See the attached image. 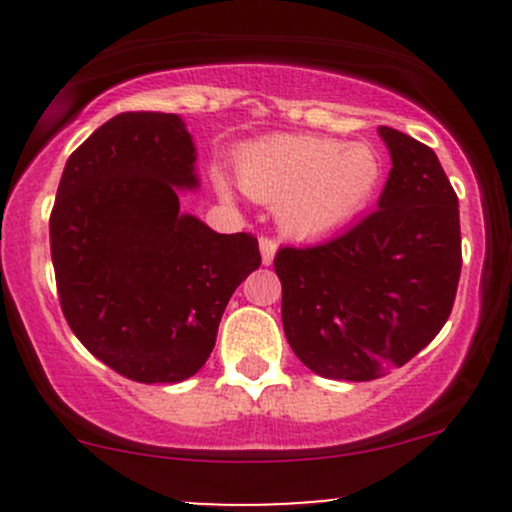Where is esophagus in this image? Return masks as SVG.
<instances>
[{"instance_id": "1", "label": "esophagus", "mask_w": 512, "mask_h": 512, "mask_svg": "<svg viewBox=\"0 0 512 512\" xmlns=\"http://www.w3.org/2000/svg\"><path fill=\"white\" fill-rule=\"evenodd\" d=\"M260 252H262V264H272L276 255V240L269 236L260 238Z\"/></svg>"}]
</instances>
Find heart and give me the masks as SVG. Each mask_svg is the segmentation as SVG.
<instances>
[{"label":"heart","instance_id":"obj_1","mask_svg":"<svg viewBox=\"0 0 512 512\" xmlns=\"http://www.w3.org/2000/svg\"><path fill=\"white\" fill-rule=\"evenodd\" d=\"M380 175L383 163L370 144L313 134L264 139L238 158L243 190L276 207L281 226L298 238L346 226L370 202Z\"/></svg>","mask_w":512,"mask_h":512}]
</instances>
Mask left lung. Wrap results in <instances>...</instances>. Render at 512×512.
I'll use <instances>...</instances> for the list:
<instances>
[{
  "label": "left lung",
  "mask_w": 512,
  "mask_h": 512,
  "mask_svg": "<svg viewBox=\"0 0 512 512\" xmlns=\"http://www.w3.org/2000/svg\"><path fill=\"white\" fill-rule=\"evenodd\" d=\"M378 132L392 156L378 209L342 236L274 257L286 339L322 378H383L433 342L455 303V190L431 146L392 127Z\"/></svg>",
  "instance_id": "1"
}]
</instances>
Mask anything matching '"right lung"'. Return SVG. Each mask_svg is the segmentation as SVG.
<instances>
[{"label":"right lung","mask_w":512,"mask_h":512,"mask_svg":"<svg viewBox=\"0 0 512 512\" xmlns=\"http://www.w3.org/2000/svg\"><path fill=\"white\" fill-rule=\"evenodd\" d=\"M197 187L178 115L120 113L64 166L50 252L64 320L93 356L137 383H180L207 363L228 298L262 264L252 233L180 211Z\"/></svg>","instance_id":"1"}]
</instances>
